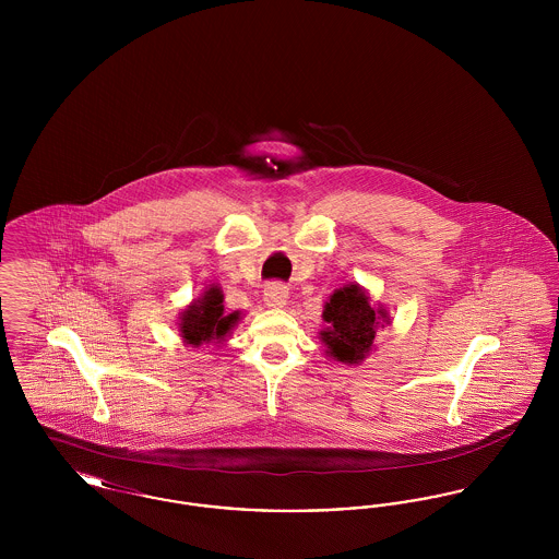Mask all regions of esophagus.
<instances>
[{
  "label": "esophagus",
  "instance_id": "obj_1",
  "mask_svg": "<svg viewBox=\"0 0 559 559\" xmlns=\"http://www.w3.org/2000/svg\"><path fill=\"white\" fill-rule=\"evenodd\" d=\"M287 297H289V289L281 283H270L264 289V301L270 308H283L287 304Z\"/></svg>",
  "mask_w": 559,
  "mask_h": 559
}]
</instances>
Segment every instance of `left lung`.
I'll return each instance as SVG.
<instances>
[{
    "mask_svg": "<svg viewBox=\"0 0 559 559\" xmlns=\"http://www.w3.org/2000/svg\"><path fill=\"white\" fill-rule=\"evenodd\" d=\"M379 317L385 320V312L372 310L367 293L358 285H347L326 301L322 319L329 326L320 331V337L333 358L356 365L371 349Z\"/></svg>",
    "mask_w": 559,
    "mask_h": 559,
    "instance_id": "left-lung-1",
    "label": "left lung"
}]
</instances>
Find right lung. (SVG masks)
<instances>
[{"label":"right lung","instance_id":"1","mask_svg":"<svg viewBox=\"0 0 559 559\" xmlns=\"http://www.w3.org/2000/svg\"><path fill=\"white\" fill-rule=\"evenodd\" d=\"M224 295L212 287L207 289L205 295L192 304L182 317V337L190 346H201V344H210V342H224V337L228 335V331L237 324L239 312L226 314L224 312Z\"/></svg>","mask_w":559,"mask_h":559}]
</instances>
